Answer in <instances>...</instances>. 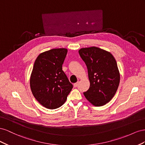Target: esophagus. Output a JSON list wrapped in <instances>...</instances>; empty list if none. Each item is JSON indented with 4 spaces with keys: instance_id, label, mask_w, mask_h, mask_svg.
Masks as SVG:
<instances>
[{
    "instance_id": "34e87169",
    "label": "esophagus",
    "mask_w": 145,
    "mask_h": 145,
    "mask_svg": "<svg viewBox=\"0 0 145 145\" xmlns=\"http://www.w3.org/2000/svg\"><path fill=\"white\" fill-rule=\"evenodd\" d=\"M78 82H76V83L73 84V86L75 87V88H76V87H77V86H78Z\"/></svg>"
}]
</instances>
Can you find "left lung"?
<instances>
[{"instance_id":"8db88e82","label":"left lung","mask_w":145,"mask_h":145,"mask_svg":"<svg viewBox=\"0 0 145 145\" xmlns=\"http://www.w3.org/2000/svg\"><path fill=\"white\" fill-rule=\"evenodd\" d=\"M79 54L88 68L90 81L85 97L95 106L106 105L115 95L120 83L116 61L110 53L96 47L81 48Z\"/></svg>"}]
</instances>
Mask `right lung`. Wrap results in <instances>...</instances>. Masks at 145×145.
Here are the masks:
<instances>
[{"label": "right lung", "instance_id": "1", "mask_svg": "<svg viewBox=\"0 0 145 145\" xmlns=\"http://www.w3.org/2000/svg\"><path fill=\"white\" fill-rule=\"evenodd\" d=\"M67 50L54 48L37 57L30 78L33 95L41 105L49 109L61 107L73 88L63 70Z\"/></svg>", "mask_w": 145, "mask_h": 145}]
</instances>
